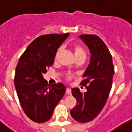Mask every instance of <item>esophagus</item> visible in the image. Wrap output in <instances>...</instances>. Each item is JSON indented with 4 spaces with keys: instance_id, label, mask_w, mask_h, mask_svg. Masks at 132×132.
<instances>
[{
    "instance_id": "obj_1",
    "label": "esophagus",
    "mask_w": 132,
    "mask_h": 132,
    "mask_svg": "<svg viewBox=\"0 0 132 132\" xmlns=\"http://www.w3.org/2000/svg\"><path fill=\"white\" fill-rule=\"evenodd\" d=\"M66 93L68 95H71V88H66Z\"/></svg>"
}]
</instances>
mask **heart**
I'll use <instances>...</instances> for the list:
<instances>
[{
	"instance_id": "b5f03b06",
	"label": "heart",
	"mask_w": 132,
	"mask_h": 132,
	"mask_svg": "<svg viewBox=\"0 0 132 132\" xmlns=\"http://www.w3.org/2000/svg\"><path fill=\"white\" fill-rule=\"evenodd\" d=\"M60 51V49H59L57 50L56 54V56H55V58H56V59L58 56H59V54ZM73 52H74L75 56H77V55L79 54H85V52H84V50H83V49L82 48V46H80V45H79V44H78L73 45ZM71 78L72 76L69 75V76H68V77H67V79H68V80H71Z\"/></svg>"
}]
</instances>
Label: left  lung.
<instances>
[{"mask_svg":"<svg viewBox=\"0 0 132 132\" xmlns=\"http://www.w3.org/2000/svg\"><path fill=\"white\" fill-rule=\"evenodd\" d=\"M80 38L88 47L91 54L88 68L83 74L80 85L86 86V93L76 88H72V95L77 103L71 110L72 117L78 122L92 121L106 104L112 88L114 73L110 52L105 42L95 35H82Z\"/></svg>","mask_w":132,"mask_h":132,"instance_id":"8db88e82","label":"left lung"}]
</instances>
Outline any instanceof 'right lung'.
I'll use <instances>...</instances> for the list:
<instances>
[{
	"label": "right lung",
	"instance_id": "1",
	"mask_svg": "<svg viewBox=\"0 0 132 132\" xmlns=\"http://www.w3.org/2000/svg\"><path fill=\"white\" fill-rule=\"evenodd\" d=\"M69 35L49 34L36 38L19 59L14 83L22 108L33 122L44 123L51 119L65 94L63 84L49 86L43 74L54 63L57 49Z\"/></svg>",
	"mask_w": 132,
	"mask_h": 132
}]
</instances>
